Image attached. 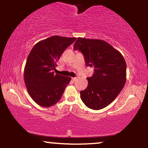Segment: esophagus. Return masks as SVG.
<instances>
[{"instance_id": "esophagus-1", "label": "esophagus", "mask_w": 148, "mask_h": 148, "mask_svg": "<svg viewBox=\"0 0 148 148\" xmlns=\"http://www.w3.org/2000/svg\"><path fill=\"white\" fill-rule=\"evenodd\" d=\"M72 79L73 80V81H76V80L77 79V77H72Z\"/></svg>"}]
</instances>
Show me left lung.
<instances>
[{"label":"left lung","mask_w":148,"mask_h":148,"mask_svg":"<svg viewBox=\"0 0 148 148\" xmlns=\"http://www.w3.org/2000/svg\"><path fill=\"white\" fill-rule=\"evenodd\" d=\"M74 49L83 53L87 66L94 68L92 76L87 77V88L80 91L82 101L92 110L104 108L114 101L126 82L123 57L102 40L78 38Z\"/></svg>","instance_id":"8db88e82"}]
</instances>
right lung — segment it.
<instances>
[{
  "label": "right lung",
  "mask_w": 148,
  "mask_h": 148,
  "mask_svg": "<svg viewBox=\"0 0 148 148\" xmlns=\"http://www.w3.org/2000/svg\"><path fill=\"white\" fill-rule=\"evenodd\" d=\"M76 38L53 36L34 45L27 57L24 80L27 91L36 103L50 107L59 101L71 77L55 74L56 62Z\"/></svg>",
  "instance_id": "obj_1"
}]
</instances>
